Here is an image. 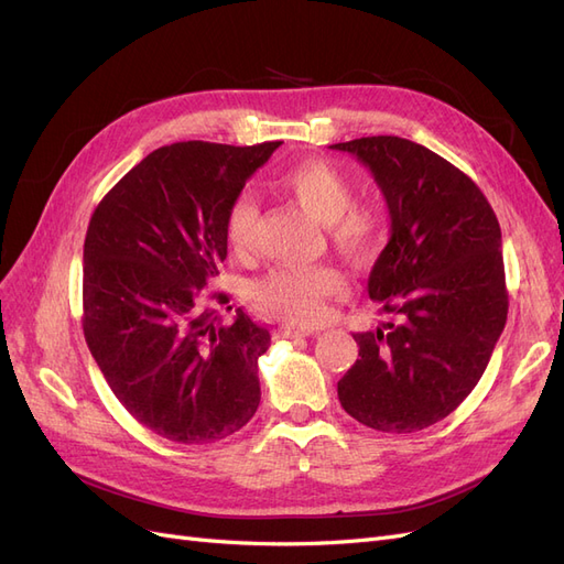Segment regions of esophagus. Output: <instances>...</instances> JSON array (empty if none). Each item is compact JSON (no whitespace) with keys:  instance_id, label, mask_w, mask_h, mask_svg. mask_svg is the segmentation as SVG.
<instances>
[{"instance_id":"1","label":"esophagus","mask_w":564,"mask_h":564,"mask_svg":"<svg viewBox=\"0 0 564 564\" xmlns=\"http://www.w3.org/2000/svg\"><path fill=\"white\" fill-rule=\"evenodd\" d=\"M313 334H317V332H313V329H303V327H294V324H282V327H280V336H284V338L313 336Z\"/></svg>"}]
</instances>
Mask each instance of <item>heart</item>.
I'll return each mask as SVG.
<instances>
[{"mask_svg": "<svg viewBox=\"0 0 564 564\" xmlns=\"http://www.w3.org/2000/svg\"><path fill=\"white\" fill-rule=\"evenodd\" d=\"M280 185L301 207L327 226L332 245L350 259H369L386 237L383 209L369 202H352V183L338 166L324 160H303L286 166ZM259 226V199L240 193L230 204L226 232L235 253H249ZM344 286L340 272L329 265L275 268L253 284L251 296L261 311L296 324H317L327 313V299Z\"/></svg>", "mask_w": 564, "mask_h": 564, "instance_id": "b5f03b06", "label": "heart"}]
</instances>
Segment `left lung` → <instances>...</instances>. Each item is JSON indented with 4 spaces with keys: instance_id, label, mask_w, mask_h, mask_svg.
Segmentation results:
<instances>
[{
    "instance_id": "obj_1",
    "label": "left lung",
    "mask_w": 564,
    "mask_h": 564,
    "mask_svg": "<svg viewBox=\"0 0 564 564\" xmlns=\"http://www.w3.org/2000/svg\"><path fill=\"white\" fill-rule=\"evenodd\" d=\"M332 148L362 162L388 204L390 240L367 289L398 317L352 334L360 352L338 400L367 429L423 431L470 395L506 327L499 220L480 187L414 141L367 135Z\"/></svg>"
}]
</instances>
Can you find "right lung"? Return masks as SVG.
<instances>
[{"instance_id": "right-lung-1", "label": "right lung", "mask_w": 564, "mask_h": 564, "mask_svg": "<svg viewBox=\"0 0 564 564\" xmlns=\"http://www.w3.org/2000/svg\"><path fill=\"white\" fill-rule=\"evenodd\" d=\"M280 145L158 148L89 220L84 338L127 412L181 445L237 433L261 402L268 329L242 308L232 324H218L202 289L228 256L230 204ZM218 303L228 296L218 294Z\"/></svg>"}]
</instances>
